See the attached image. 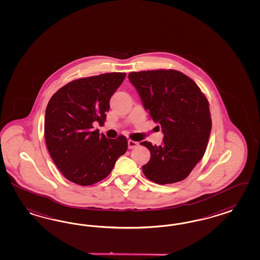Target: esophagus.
I'll return each mask as SVG.
<instances>
[{
	"mask_svg": "<svg viewBox=\"0 0 260 260\" xmlns=\"http://www.w3.org/2000/svg\"><path fill=\"white\" fill-rule=\"evenodd\" d=\"M137 145H138L137 142L132 141V140H129V141H128V148H129V149H133Z\"/></svg>",
	"mask_w": 260,
	"mask_h": 260,
	"instance_id": "1",
	"label": "esophagus"
}]
</instances>
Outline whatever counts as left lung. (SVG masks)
<instances>
[{"label": "left lung", "mask_w": 260, "mask_h": 260, "mask_svg": "<svg viewBox=\"0 0 260 260\" xmlns=\"http://www.w3.org/2000/svg\"><path fill=\"white\" fill-rule=\"evenodd\" d=\"M144 109L163 130V144L143 142L150 160L143 166L146 178L157 184L184 180L205 153L212 120L209 102L191 78L173 69L131 72Z\"/></svg>", "instance_id": "left-lung-1"}]
</instances>
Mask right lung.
<instances>
[{
  "label": "right lung",
  "mask_w": 260,
  "mask_h": 260,
  "mask_svg": "<svg viewBox=\"0 0 260 260\" xmlns=\"http://www.w3.org/2000/svg\"><path fill=\"white\" fill-rule=\"evenodd\" d=\"M125 76L113 72L74 80L49 100L45 142L54 163L69 181L81 186L99 182L125 153V136L112 140L93 130L94 122L104 124L110 98Z\"/></svg>",
  "instance_id": "1"
}]
</instances>
